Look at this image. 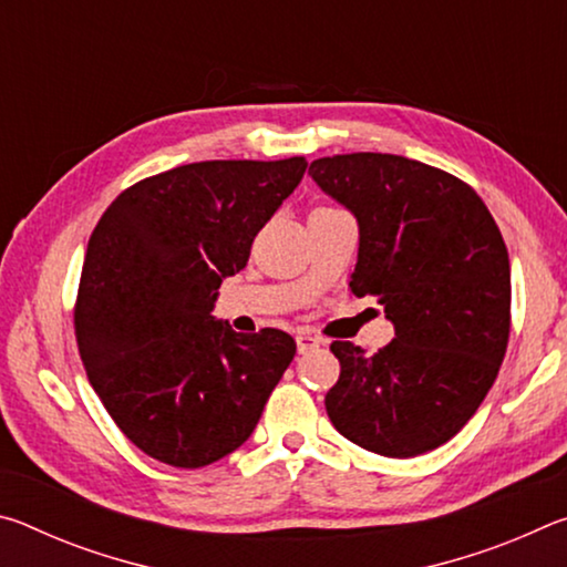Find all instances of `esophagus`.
<instances>
[{
    "label": "esophagus",
    "mask_w": 567,
    "mask_h": 567,
    "mask_svg": "<svg viewBox=\"0 0 567 567\" xmlns=\"http://www.w3.org/2000/svg\"><path fill=\"white\" fill-rule=\"evenodd\" d=\"M322 344V340L320 338H315L312 332H300L297 334V350H300L302 354H307V352H315Z\"/></svg>",
    "instance_id": "esophagus-1"
}]
</instances>
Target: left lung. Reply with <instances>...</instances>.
<instances>
[{
	"instance_id": "1",
	"label": "left lung",
	"mask_w": 567,
	"mask_h": 567,
	"mask_svg": "<svg viewBox=\"0 0 567 567\" xmlns=\"http://www.w3.org/2000/svg\"><path fill=\"white\" fill-rule=\"evenodd\" d=\"M318 185L358 217L352 295L395 324L375 354L334 340L340 378L324 395L334 430L385 457L447 443L475 415L511 338V260L467 182L380 152L320 157Z\"/></svg>"
}]
</instances>
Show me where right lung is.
Here are the masks:
<instances>
[{"label": "right lung", "mask_w": 567, "mask_h": 567, "mask_svg": "<svg viewBox=\"0 0 567 567\" xmlns=\"http://www.w3.org/2000/svg\"><path fill=\"white\" fill-rule=\"evenodd\" d=\"M305 157L192 162L134 182L84 255L74 338L117 427L172 467H205L252 435L295 338L215 322L223 277L300 185Z\"/></svg>", "instance_id": "1"}]
</instances>
